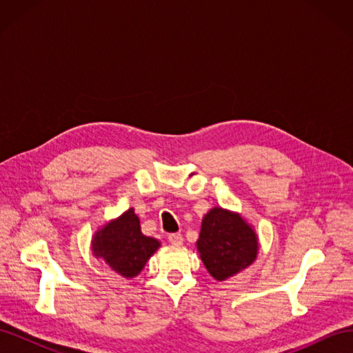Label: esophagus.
<instances>
[{
  "label": "esophagus",
  "mask_w": 353,
  "mask_h": 353,
  "mask_svg": "<svg viewBox=\"0 0 353 353\" xmlns=\"http://www.w3.org/2000/svg\"><path fill=\"white\" fill-rule=\"evenodd\" d=\"M168 240L172 245H181L184 241V239H183V236H181V234H169Z\"/></svg>",
  "instance_id": "1"
}]
</instances>
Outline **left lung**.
<instances>
[{
    "instance_id": "8db88e82",
    "label": "left lung",
    "mask_w": 353,
    "mask_h": 353,
    "mask_svg": "<svg viewBox=\"0 0 353 353\" xmlns=\"http://www.w3.org/2000/svg\"><path fill=\"white\" fill-rule=\"evenodd\" d=\"M196 248L208 272L223 281L256 261L259 239L240 213L215 206L201 219Z\"/></svg>"
}]
</instances>
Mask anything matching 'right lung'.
Wrapping results in <instances>:
<instances>
[{"label":"right lung","instance_id":"obj_1","mask_svg":"<svg viewBox=\"0 0 353 353\" xmlns=\"http://www.w3.org/2000/svg\"><path fill=\"white\" fill-rule=\"evenodd\" d=\"M160 248V241L141 232L140 218L134 208L105 222L94 232L91 250L123 279H134Z\"/></svg>","mask_w":353,"mask_h":353}]
</instances>
